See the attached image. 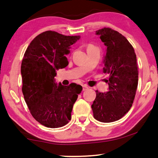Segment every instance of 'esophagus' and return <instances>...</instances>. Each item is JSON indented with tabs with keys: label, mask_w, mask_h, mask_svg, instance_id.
Masks as SVG:
<instances>
[{
	"label": "esophagus",
	"mask_w": 158,
	"mask_h": 158,
	"mask_svg": "<svg viewBox=\"0 0 158 158\" xmlns=\"http://www.w3.org/2000/svg\"><path fill=\"white\" fill-rule=\"evenodd\" d=\"M88 87L86 85H83V90H88Z\"/></svg>",
	"instance_id": "esophagus-1"
}]
</instances>
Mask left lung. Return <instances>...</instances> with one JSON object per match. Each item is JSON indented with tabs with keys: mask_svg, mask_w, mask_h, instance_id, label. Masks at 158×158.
<instances>
[{
	"mask_svg": "<svg viewBox=\"0 0 158 158\" xmlns=\"http://www.w3.org/2000/svg\"><path fill=\"white\" fill-rule=\"evenodd\" d=\"M96 34L107 47L103 70L109 75V90H96L91 108L96 120L113 122L122 118L132 106L139 75L137 57L133 47L119 32L103 28Z\"/></svg>",
	"mask_w": 158,
	"mask_h": 158,
	"instance_id": "obj_1",
	"label": "left lung"
}]
</instances>
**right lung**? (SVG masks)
Segmentation results:
<instances>
[{
	"label": "right lung",
	"mask_w": 158,
	"mask_h": 158,
	"mask_svg": "<svg viewBox=\"0 0 158 158\" xmlns=\"http://www.w3.org/2000/svg\"><path fill=\"white\" fill-rule=\"evenodd\" d=\"M80 36L47 31L36 36L21 62L22 92L31 115L41 124L58 128L71 119L73 104L83 88L76 83H55L56 71L68 64L66 55Z\"/></svg>",
	"instance_id": "right-lung-1"
}]
</instances>
